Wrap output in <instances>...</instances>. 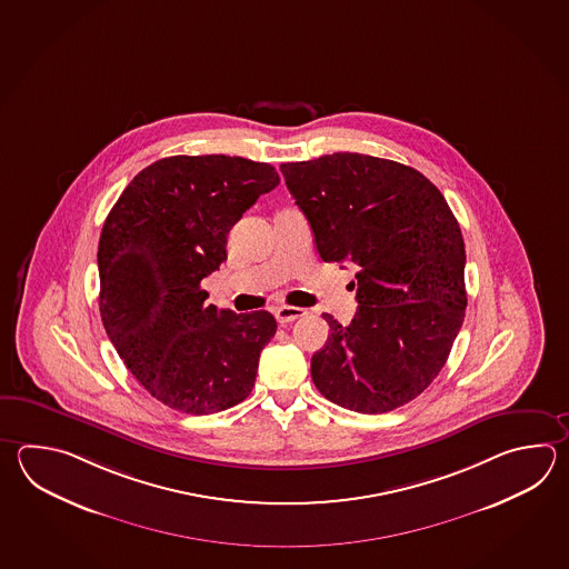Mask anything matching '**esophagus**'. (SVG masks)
I'll return each instance as SVG.
<instances>
[{
  "label": "esophagus",
  "mask_w": 569,
  "mask_h": 569,
  "mask_svg": "<svg viewBox=\"0 0 569 569\" xmlns=\"http://www.w3.org/2000/svg\"><path fill=\"white\" fill-rule=\"evenodd\" d=\"M273 313H276L279 325H288V322H293V320L306 316V310L303 308H296V306H278Z\"/></svg>",
  "instance_id": "1"
}]
</instances>
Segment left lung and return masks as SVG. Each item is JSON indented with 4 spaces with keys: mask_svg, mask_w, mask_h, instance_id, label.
<instances>
[{
    "mask_svg": "<svg viewBox=\"0 0 569 569\" xmlns=\"http://www.w3.org/2000/svg\"><path fill=\"white\" fill-rule=\"evenodd\" d=\"M279 168L320 257L359 267L352 322L325 313L313 385L359 413L406 406L438 377L465 322L460 224L426 176L393 160L338 151Z\"/></svg>",
    "mask_w": 569,
    "mask_h": 569,
    "instance_id": "8db88e82",
    "label": "left lung"
}]
</instances>
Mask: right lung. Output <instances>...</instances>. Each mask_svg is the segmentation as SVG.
<instances>
[{
	"label": "right lung",
	"instance_id": "add662e5",
	"mask_svg": "<svg viewBox=\"0 0 569 569\" xmlns=\"http://www.w3.org/2000/svg\"><path fill=\"white\" fill-rule=\"evenodd\" d=\"M273 166L172 156L143 168L104 219L99 310L117 355L151 397L192 416L241 403L278 330L266 310L207 303L200 281L227 261V234L273 190Z\"/></svg>",
	"mask_w": 569,
	"mask_h": 569
}]
</instances>
